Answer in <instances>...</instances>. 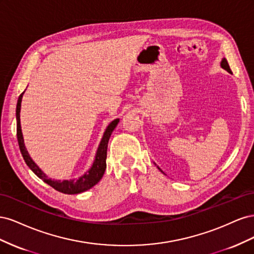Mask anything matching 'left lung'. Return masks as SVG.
I'll return each mask as SVG.
<instances>
[{"mask_svg": "<svg viewBox=\"0 0 254 254\" xmlns=\"http://www.w3.org/2000/svg\"><path fill=\"white\" fill-rule=\"evenodd\" d=\"M220 65H221V67H222V68H225V70H226V71H228L229 73H232L231 68H230V66H229V64H228V61H227V59H226V58H224V59L221 60ZM159 170H160V168H159Z\"/></svg>", "mask_w": 254, "mask_h": 254, "instance_id": "left-lung-1", "label": "left lung"}]
</instances>
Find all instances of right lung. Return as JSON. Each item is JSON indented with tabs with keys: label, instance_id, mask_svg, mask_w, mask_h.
Instances as JSON below:
<instances>
[{
	"label": "right lung",
	"instance_id": "add662e5",
	"mask_svg": "<svg viewBox=\"0 0 254 254\" xmlns=\"http://www.w3.org/2000/svg\"><path fill=\"white\" fill-rule=\"evenodd\" d=\"M24 92L21 93V95L18 98V103H17V109H16V117H17V137H18V143H19V147L20 151L23 156V159H24L25 163L27 166L32 170L35 175L39 177L40 179H42L45 183H48L49 186L55 189L58 191H61L64 194H79L82 193L84 190H90L92 187H94L96 183L99 182L103 178L104 173L106 171V159H107V147H108V142L111 136V133L114 130V128L117 127L119 124L120 119H117L112 121L110 124L107 127L106 131L103 135V139L99 143V146L96 151L95 155V160L93 162V165L91 166L90 170L79 177L78 179H70V180H52L51 178H48V176L45 175L40 168L38 166L33 159L29 157L28 151L25 148L24 145V140H23V134H22V130H21V123H20V111H21V102H22V97Z\"/></svg>",
	"mask_w": 254,
	"mask_h": 254
}]
</instances>
